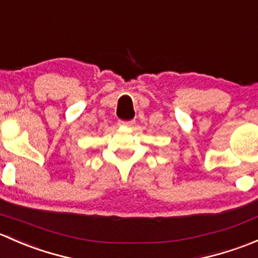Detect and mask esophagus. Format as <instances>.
<instances>
[{
    "label": "esophagus",
    "mask_w": 258,
    "mask_h": 258,
    "mask_svg": "<svg viewBox=\"0 0 258 258\" xmlns=\"http://www.w3.org/2000/svg\"><path fill=\"white\" fill-rule=\"evenodd\" d=\"M119 126H125V128H132L135 125V120H119Z\"/></svg>",
    "instance_id": "obj_1"
}]
</instances>
